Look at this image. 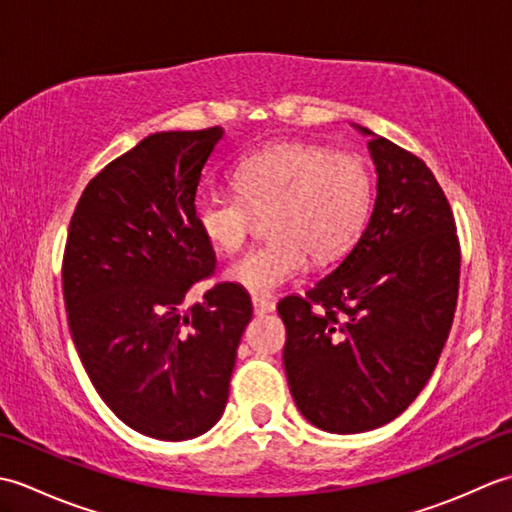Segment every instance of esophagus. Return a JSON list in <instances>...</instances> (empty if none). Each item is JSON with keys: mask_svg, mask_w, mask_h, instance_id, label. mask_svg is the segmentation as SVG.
Here are the masks:
<instances>
[{"mask_svg": "<svg viewBox=\"0 0 512 512\" xmlns=\"http://www.w3.org/2000/svg\"><path fill=\"white\" fill-rule=\"evenodd\" d=\"M253 310L255 314H268L275 310V301L264 299V297H253Z\"/></svg>", "mask_w": 512, "mask_h": 512, "instance_id": "esophagus-1", "label": "esophagus"}]
</instances>
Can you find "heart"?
<instances>
[{"mask_svg": "<svg viewBox=\"0 0 512 512\" xmlns=\"http://www.w3.org/2000/svg\"><path fill=\"white\" fill-rule=\"evenodd\" d=\"M239 198L200 193L193 222L215 250L233 255L266 217L270 242L226 268V279L268 297L306 268L323 266L350 248L372 206V173L352 154H330L306 143H277L246 156L233 171Z\"/></svg>", "mask_w": 512, "mask_h": 512, "instance_id": "obj_1", "label": "heart"}]
</instances>
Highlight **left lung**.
<instances>
[{"label": "left lung", "mask_w": 512, "mask_h": 512, "mask_svg": "<svg viewBox=\"0 0 512 512\" xmlns=\"http://www.w3.org/2000/svg\"><path fill=\"white\" fill-rule=\"evenodd\" d=\"M369 136L376 200L343 262L306 297L288 295L284 367L295 405L328 433H363L398 418L427 385L453 323L460 244L431 169Z\"/></svg>", "instance_id": "8db88e82"}]
</instances>
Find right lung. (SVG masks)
<instances>
[{
	"mask_svg": "<svg viewBox=\"0 0 512 512\" xmlns=\"http://www.w3.org/2000/svg\"><path fill=\"white\" fill-rule=\"evenodd\" d=\"M222 138V127L143 138L90 180L65 242L63 299L85 372L127 427L156 440L198 438L222 418L253 317L228 281L182 308L215 268L193 202Z\"/></svg>",
	"mask_w": 512,
	"mask_h": 512,
	"instance_id": "add662e5",
	"label": "right lung"
}]
</instances>
